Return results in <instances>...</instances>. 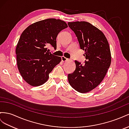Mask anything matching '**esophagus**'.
<instances>
[{"label": "esophagus", "mask_w": 129, "mask_h": 129, "mask_svg": "<svg viewBox=\"0 0 129 129\" xmlns=\"http://www.w3.org/2000/svg\"><path fill=\"white\" fill-rule=\"evenodd\" d=\"M67 60H68V58H67L64 57V56L61 57V61H67Z\"/></svg>", "instance_id": "34e87169"}]
</instances>
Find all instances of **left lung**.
<instances>
[{"instance_id":"obj_1","label":"left lung","mask_w":129,"mask_h":129,"mask_svg":"<svg viewBox=\"0 0 129 129\" xmlns=\"http://www.w3.org/2000/svg\"><path fill=\"white\" fill-rule=\"evenodd\" d=\"M68 25L86 59L84 65L75 60L76 69L68 75L69 83L77 91L86 93L96 87L107 73L111 62L109 44L103 33L88 22H69Z\"/></svg>"}]
</instances>
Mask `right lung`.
Returning <instances> with one entry per match:
<instances>
[{
    "label": "right lung",
    "mask_w": 129,
    "mask_h": 129,
    "mask_svg": "<svg viewBox=\"0 0 129 129\" xmlns=\"http://www.w3.org/2000/svg\"><path fill=\"white\" fill-rule=\"evenodd\" d=\"M68 27L65 21L50 18L32 24L22 33L16 46L18 69L26 82L38 86L46 82L49 73L61 61V57L47 52L46 46L57 48L56 38Z\"/></svg>",
    "instance_id": "add662e5"
}]
</instances>
